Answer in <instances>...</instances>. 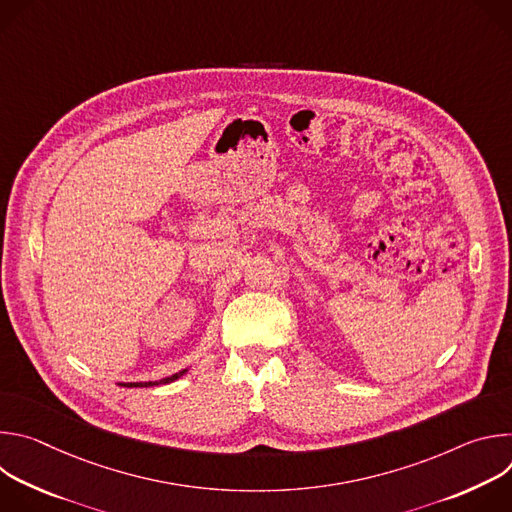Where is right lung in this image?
Returning <instances> with one entry per match:
<instances>
[{
  "instance_id": "1",
  "label": "right lung",
  "mask_w": 512,
  "mask_h": 512,
  "mask_svg": "<svg viewBox=\"0 0 512 512\" xmlns=\"http://www.w3.org/2000/svg\"><path fill=\"white\" fill-rule=\"evenodd\" d=\"M184 373H186V369L180 371V373H176V375H172V377H166V379H162V381H156V383H127V387H154V385H166V383H172V381L180 379Z\"/></svg>"
}]
</instances>
